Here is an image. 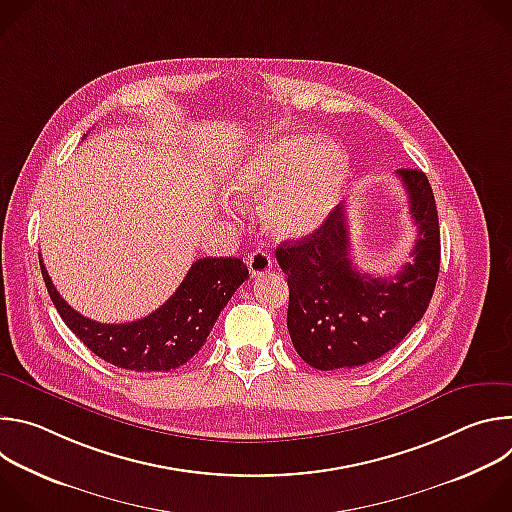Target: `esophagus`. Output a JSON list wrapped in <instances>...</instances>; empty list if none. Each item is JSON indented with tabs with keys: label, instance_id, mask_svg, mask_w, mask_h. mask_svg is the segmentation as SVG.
Segmentation results:
<instances>
[{
	"label": "esophagus",
	"instance_id": "34e87169",
	"mask_svg": "<svg viewBox=\"0 0 512 512\" xmlns=\"http://www.w3.org/2000/svg\"><path fill=\"white\" fill-rule=\"evenodd\" d=\"M247 267H249V273L253 277H259L263 273H267L271 267H273V259L271 255H267L265 251H253L249 257H247Z\"/></svg>",
	"mask_w": 512,
	"mask_h": 512
}]
</instances>
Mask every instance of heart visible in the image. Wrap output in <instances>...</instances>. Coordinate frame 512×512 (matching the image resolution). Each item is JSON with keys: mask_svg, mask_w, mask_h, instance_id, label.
Wrapping results in <instances>:
<instances>
[{"mask_svg": "<svg viewBox=\"0 0 512 512\" xmlns=\"http://www.w3.org/2000/svg\"><path fill=\"white\" fill-rule=\"evenodd\" d=\"M346 180L348 158L336 143L285 135L241 160L229 186L241 202H263L261 218L273 235L294 239L326 221Z\"/></svg>", "mask_w": 512, "mask_h": 512, "instance_id": "heart-1", "label": "heart"}]
</instances>
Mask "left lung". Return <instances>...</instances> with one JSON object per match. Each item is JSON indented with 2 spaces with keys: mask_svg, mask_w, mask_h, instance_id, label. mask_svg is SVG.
Listing matches in <instances>:
<instances>
[{
  "mask_svg": "<svg viewBox=\"0 0 512 512\" xmlns=\"http://www.w3.org/2000/svg\"><path fill=\"white\" fill-rule=\"evenodd\" d=\"M417 227L395 277L360 273L350 259L346 210L338 204L322 227L277 247L287 275V330L298 354L318 371L354 369L393 350L423 318L440 273V221L427 176L397 170Z\"/></svg>",
  "mask_w": 512,
  "mask_h": 512,
  "instance_id": "8db88e82",
  "label": "left lung"
}]
</instances>
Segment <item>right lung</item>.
<instances>
[{
    "label": "right lung",
    "instance_id": "obj_1",
    "mask_svg": "<svg viewBox=\"0 0 512 512\" xmlns=\"http://www.w3.org/2000/svg\"><path fill=\"white\" fill-rule=\"evenodd\" d=\"M54 308L83 344L125 371H174L206 342L218 314L249 277L243 259L204 257L192 263L170 300L150 316L125 324H101L72 310L56 291L40 257Z\"/></svg>",
    "mask_w": 512,
    "mask_h": 512
}]
</instances>
